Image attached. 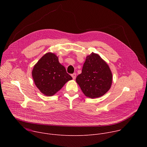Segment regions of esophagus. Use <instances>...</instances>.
I'll list each match as a JSON object with an SVG mask.
<instances>
[{
    "label": "esophagus",
    "mask_w": 147,
    "mask_h": 147,
    "mask_svg": "<svg viewBox=\"0 0 147 147\" xmlns=\"http://www.w3.org/2000/svg\"><path fill=\"white\" fill-rule=\"evenodd\" d=\"M71 77H73V80H75L76 78V73H73V74H71Z\"/></svg>",
    "instance_id": "1"
}]
</instances>
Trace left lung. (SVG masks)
Here are the masks:
<instances>
[{
    "instance_id": "1",
    "label": "left lung",
    "mask_w": 147,
    "mask_h": 147,
    "mask_svg": "<svg viewBox=\"0 0 147 147\" xmlns=\"http://www.w3.org/2000/svg\"><path fill=\"white\" fill-rule=\"evenodd\" d=\"M112 73L109 65L94 52L86 57L82 73L76 77L81 91L90 98H99L105 94L112 84Z\"/></svg>"
}]
</instances>
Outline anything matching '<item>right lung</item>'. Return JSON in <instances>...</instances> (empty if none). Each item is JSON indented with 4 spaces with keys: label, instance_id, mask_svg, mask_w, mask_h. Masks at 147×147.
<instances>
[{
    "label": "right lung",
    "instance_id": "1",
    "mask_svg": "<svg viewBox=\"0 0 147 147\" xmlns=\"http://www.w3.org/2000/svg\"><path fill=\"white\" fill-rule=\"evenodd\" d=\"M32 76L40 92L48 96L55 95L73 79L52 52L47 53L38 61L32 69Z\"/></svg>",
    "mask_w": 147,
    "mask_h": 147
}]
</instances>
